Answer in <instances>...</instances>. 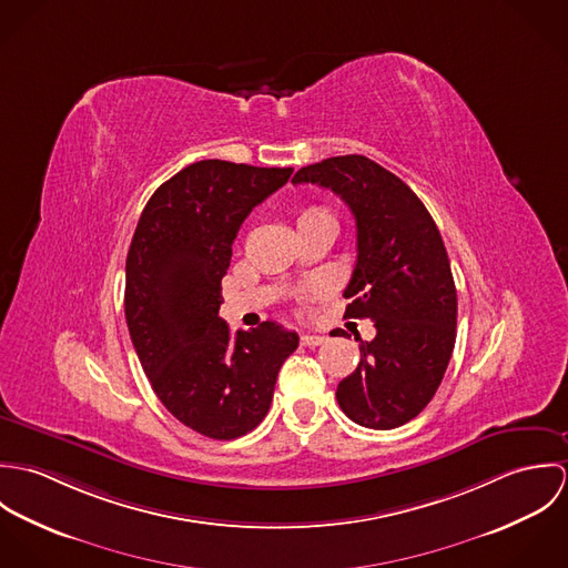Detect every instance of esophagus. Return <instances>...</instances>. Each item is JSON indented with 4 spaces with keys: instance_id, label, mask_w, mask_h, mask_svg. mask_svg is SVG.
<instances>
[{
    "instance_id": "34e87169",
    "label": "esophagus",
    "mask_w": 568,
    "mask_h": 568,
    "mask_svg": "<svg viewBox=\"0 0 568 568\" xmlns=\"http://www.w3.org/2000/svg\"><path fill=\"white\" fill-rule=\"evenodd\" d=\"M322 343H325L324 334H302V345L306 347H317Z\"/></svg>"
}]
</instances>
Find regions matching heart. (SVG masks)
Instances as JSON below:
<instances>
[{"instance_id":"heart-1","label":"heart","mask_w":568,"mask_h":568,"mask_svg":"<svg viewBox=\"0 0 568 568\" xmlns=\"http://www.w3.org/2000/svg\"><path fill=\"white\" fill-rule=\"evenodd\" d=\"M322 214H325L324 210H320V207H308V210H304V212H302L300 221H304V219H313V216H322Z\"/></svg>"}]
</instances>
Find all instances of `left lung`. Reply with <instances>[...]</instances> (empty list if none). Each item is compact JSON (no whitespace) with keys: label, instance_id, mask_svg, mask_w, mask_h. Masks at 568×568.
<instances>
[{"label":"left lung","instance_id":"8db88e82","mask_svg":"<svg viewBox=\"0 0 568 568\" xmlns=\"http://www.w3.org/2000/svg\"><path fill=\"white\" fill-rule=\"evenodd\" d=\"M293 183L332 190L356 221L345 317L372 320L376 336L356 334L361 363L338 383V406L367 428L403 426L433 400L457 336V291L439 230L403 179L363 155L306 165Z\"/></svg>","mask_w":568,"mask_h":568}]
</instances>
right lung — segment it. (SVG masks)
Masks as SVG:
<instances>
[{"mask_svg": "<svg viewBox=\"0 0 568 568\" xmlns=\"http://www.w3.org/2000/svg\"><path fill=\"white\" fill-rule=\"evenodd\" d=\"M293 168L203 160L149 199L126 255L124 315L162 405L212 439L253 430L300 336L275 322L239 329L219 317L232 244L255 205Z\"/></svg>", "mask_w": 568, "mask_h": 568, "instance_id": "add662e5", "label": "right lung"}]
</instances>
